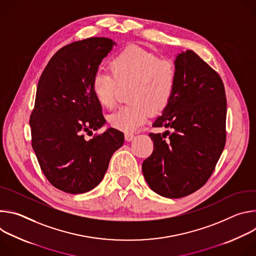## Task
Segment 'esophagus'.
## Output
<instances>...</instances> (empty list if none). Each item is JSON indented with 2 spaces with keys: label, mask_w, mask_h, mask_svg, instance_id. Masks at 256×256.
Instances as JSON below:
<instances>
[{
  "label": "esophagus",
  "mask_w": 256,
  "mask_h": 256,
  "mask_svg": "<svg viewBox=\"0 0 256 256\" xmlns=\"http://www.w3.org/2000/svg\"><path fill=\"white\" fill-rule=\"evenodd\" d=\"M124 138H126V140H132L134 138V134H132V132H126L124 134Z\"/></svg>",
  "instance_id": "esophagus-1"
}]
</instances>
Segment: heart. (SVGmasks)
Returning a JSON list of instances; mask_svg holds the SVG:
<instances>
[{"instance_id":"b5f03b06","label":"heart","mask_w":256,"mask_h":256,"mask_svg":"<svg viewBox=\"0 0 256 256\" xmlns=\"http://www.w3.org/2000/svg\"><path fill=\"white\" fill-rule=\"evenodd\" d=\"M110 72L98 70L92 79L96 100L112 109L118 101V84L130 85V104L109 116L110 124L124 132H134L170 103L177 82L175 64L138 46H128L110 62Z\"/></svg>"}]
</instances>
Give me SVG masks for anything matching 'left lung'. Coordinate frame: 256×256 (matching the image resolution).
Returning a JSON list of instances; mask_svg holds the SVG:
<instances>
[{
  "label": "left lung",
  "mask_w": 256,
  "mask_h": 256,
  "mask_svg": "<svg viewBox=\"0 0 256 256\" xmlns=\"http://www.w3.org/2000/svg\"><path fill=\"white\" fill-rule=\"evenodd\" d=\"M173 97L149 134L154 149L142 162L149 186L158 194L179 198L206 184L226 144L227 99L221 77L194 52L176 56Z\"/></svg>",
  "instance_id": "left-lung-1"
}]
</instances>
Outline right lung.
<instances>
[{
  "mask_svg": "<svg viewBox=\"0 0 256 256\" xmlns=\"http://www.w3.org/2000/svg\"><path fill=\"white\" fill-rule=\"evenodd\" d=\"M116 44L90 38L58 50L40 78L30 114L31 144L50 184L66 194H84L102 180L124 140L116 128L85 138L105 122L92 79ZM89 136V134H88Z\"/></svg>",
  "mask_w": 256,
  "mask_h": 256,
  "instance_id": "obj_1",
  "label": "right lung"
}]
</instances>
